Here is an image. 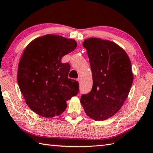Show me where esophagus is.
<instances>
[{
    "label": "esophagus",
    "instance_id": "1",
    "mask_svg": "<svg viewBox=\"0 0 153 153\" xmlns=\"http://www.w3.org/2000/svg\"><path fill=\"white\" fill-rule=\"evenodd\" d=\"M77 82H80V78H79H79H78V79H77Z\"/></svg>",
    "mask_w": 153,
    "mask_h": 153
}]
</instances>
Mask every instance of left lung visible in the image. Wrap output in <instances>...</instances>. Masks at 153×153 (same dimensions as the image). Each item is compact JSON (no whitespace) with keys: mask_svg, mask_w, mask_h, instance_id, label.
<instances>
[{"mask_svg":"<svg viewBox=\"0 0 153 153\" xmlns=\"http://www.w3.org/2000/svg\"><path fill=\"white\" fill-rule=\"evenodd\" d=\"M87 49L93 75V87L80 102L86 114L96 121L115 115L128 97L134 80L128 55L118 45L99 38L87 39Z\"/></svg>","mask_w":153,"mask_h":153,"instance_id":"obj_1","label":"left lung"}]
</instances>
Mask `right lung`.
<instances>
[{"label":"right lung","mask_w":153,"mask_h":153,"mask_svg":"<svg viewBox=\"0 0 153 153\" xmlns=\"http://www.w3.org/2000/svg\"><path fill=\"white\" fill-rule=\"evenodd\" d=\"M77 47L74 39L48 34L35 39L25 47L19 60L18 83L31 110L45 118L59 116L66 101L79 92V83L68 78L69 64L62 57Z\"/></svg>","instance_id":"1"}]
</instances>
